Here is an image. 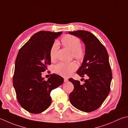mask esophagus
<instances>
[{"mask_svg": "<svg viewBox=\"0 0 128 128\" xmlns=\"http://www.w3.org/2000/svg\"><path fill=\"white\" fill-rule=\"evenodd\" d=\"M64 82H67L68 81V79L67 78H64Z\"/></svg>", "mask_w": 128, "mask_h": 128, "instance_id": "34e87169", "label": "esophagus"}]
</instances>
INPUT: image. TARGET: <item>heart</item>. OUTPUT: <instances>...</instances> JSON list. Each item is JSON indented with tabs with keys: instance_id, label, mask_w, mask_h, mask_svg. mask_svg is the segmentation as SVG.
I'll use <instances>...</instances> for the list:
<instances>
[{
	"instance_id": "heart-1",
	"label": "heart",
	"mask_w": 128,
	"mask_h": 128,
	"mask_svg": "<svg viewBox=\"0 0 128 128\" xmlns=\"http://www.w3.org/2000/svg\"><path fill=\"white\" fill-rule=\"evenodd\" d=\"M62 43L65 47L68 48L72 52L74 58L78 60H82L84 57L85 52L81 48V42L80 38L70 34H66L62 38ZM58 50V44L54 42L51 47L50 57L52 61L56 58V53ZM77 69V66L74 62H59L54 66V72L59 75L63 76H68Z\"/></svg>"
}]
</instances>
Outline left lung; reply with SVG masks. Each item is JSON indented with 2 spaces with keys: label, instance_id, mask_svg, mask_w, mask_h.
<instances>
[{
  "label": "left lung",
  "instance_id": "1",
  "mask_svg": "<svg viewBox=\"0 0 128 128\" xmlns=\"http://www.w3.org/2000/svg\"><path fill=\"white\" fill-rule=\"evenodd\" d=\"M69 34L80 38L85 44L84 59L76 74L88 78L83 84L79 80L69 79L74 88L69 94V100L78 110L91 112L101 106L110 90L112 72L108 53L98 39L90 32L78 30Z\"/></svg>",
  "mask_w": 128,
  "mask_h": 128
}]
</instances>
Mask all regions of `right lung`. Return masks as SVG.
Wrapping results in <instances>:
<instances>
[{"label": "right lung", "instance_id": "right-lung-1", "mask_svg": "<svg viewBox=\"0 0 128 128\" xmlns=\"http://www.w3.org/2000/svg\"><path fill=\"white\" fill-rule=\"evenodd\" d=\"M62 32L41 31L34 34L20 48L16 58L13 84L18 102L29 112L39 114L52 103L50 92L62 85L64 79L50 74L48 80L42 72L51 64L50 50L54 40Z\"/></svg>", "mask_w": 128, "mask_h": 128}]
</instances>
